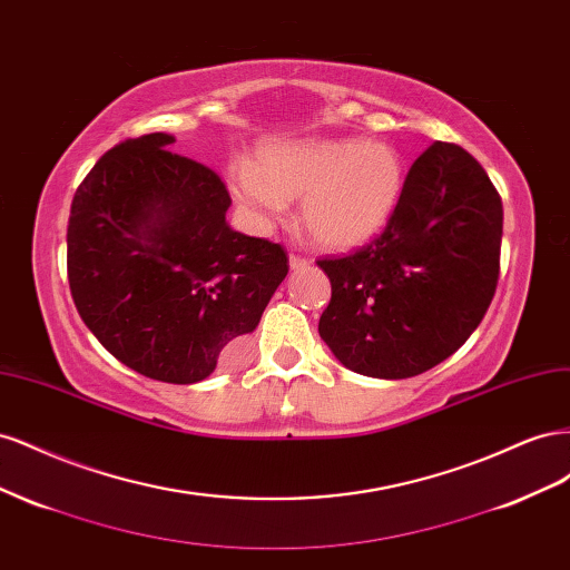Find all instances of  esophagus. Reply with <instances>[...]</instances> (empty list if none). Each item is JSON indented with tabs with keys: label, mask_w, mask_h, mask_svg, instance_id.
Returning <instances> with one entry per match:
<instances>
[{
	"label": "esophagus",
	"mask_w": 570,
	"mask_h": 570,
	"mask_svg": "<svg viewBox=\"0 0 570 570\" xmlns=\"http://www.w3.org/2000/svg\"><path fill=\"white\" fill-rule=\"evenodd\" d=\"M308 266V258H304V256H299V254H292L289 256V268L292 271H304Z\"/></svg>",
	"instance_id": "obj_1"
}]
</instances>
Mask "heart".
<instances>
[{"label": "heart", "mask_w": 570, "mask_h": 570, "mask_svg": "<svg viewBox=\"0 0 570 570\" xmlns=\"http://www.w3.org/2000/svg\"><path fill=\"white\" fill-rule=\"evenodd\" d=\"M235 199L262 223L302 197V223L323 249H354L385 228L404 187L400 151L356 137L273 142L228 166Z\"/></svg>", "instance_id": "b5f03b06"}]
</instances>
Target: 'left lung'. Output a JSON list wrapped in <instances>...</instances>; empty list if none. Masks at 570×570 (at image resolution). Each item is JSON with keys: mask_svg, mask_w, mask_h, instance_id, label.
Wrapping results in <instances>:
<instances>
[{"mask_svg": "<svg viewBox=\"0 0 570 570\" xmlns=\"http://www.w3.org/2000/svg\"><path fill=\"white\" fill-rule=\"evenodd\" d=\"M502 220L485 168L459 145H430L385 230L350 256L316 262L333 285L318 333L340 364L402 381L452 356L494 297Z\"/></svg>", "mask_w": 570, "mask_h": 570, "instance_id": "left-lung-1", "label": "left lung"}]
</instances>
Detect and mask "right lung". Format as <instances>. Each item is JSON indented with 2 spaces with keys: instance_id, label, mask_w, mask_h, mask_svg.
I'll use <instances>...</instances> for the list:
<instances>
[{
  "instance_id": "add662e5",
  "label": "right lung",
  "mask_w": 570,
  "mask_h": 570,
  "mask_svg": "<svg viewBox=\"0 0 570 570\" xmlns=\"http://www.w3.org/2000/svg\"><path fill=\"white\" fill-rule=\"evenodd\" d=\"M149 132L109 149L78 185L66 264L76 308L120 364L193 385L252 333L289 271L287 252L235 233L212 168Z\"/></svg>"
}]
</instances>
